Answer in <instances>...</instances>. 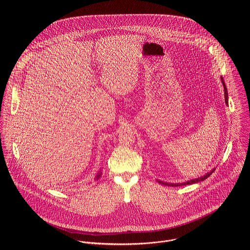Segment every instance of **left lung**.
Listing matches in <instances>:
<instances>
[{"instance_id":"8db88e82","label":"left lung","mask_w":250,"mask_h":250,"mask_svg":"<svg viewBox=\"0 0 250 250\" xmlns=\"http://www.w3.org/2000/svg\"><path fill=\"white\" fill-rule=\"evenodd\" d=\"M220 81L222 83V85H223V88H224V98H225V104L228 105V92H227V88H226V85L224 83V81H223V78L220 76ZM215 168H213L210 172H207L205 175L201 176V177H198V178L192 179V180H189V181H187V182H184V183H177V184H172V183H167V182H163V181H160V180H157L160 184L162 185H165V186H172V187H179V186H186V185H190V184H195V183H198V182H201V181H204L206 179L208 178L213 172L214 171Z\"/></svg>"}]
</instances>
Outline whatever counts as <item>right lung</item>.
<instances>
[{
  "label": "right lung",
  "mask_w": 250,
  "mask_h": 250,
  "mask_svg": "<svg viewBox=\"0 0 250 250\" xmlns=\"http://www.w3.org/2000/svg\"><path fill=\"white\" fill-rule=\"evenodd\" d=\"M101 174H102V172H101V169L97 172V174H96V176L94 177V180H98V179L100 178V176H101Z\"/></svg>",
  "instance_id": "add662e5"
}]
</instances>
